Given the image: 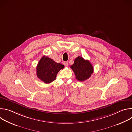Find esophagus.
<instances>
[{
    "mask_svg": "<svg viewBox=\"0 0 132 132\" xmlns=\"http://www.w3.org/2000/svg\"><path fill=\"white\" fill-rule=\"evenodd\" d=\"M63 64H64V65H65V67H67L68 66V63L67 62H64Z\"/></svg>",
    "mask_w": 132,
    "mask_h": 132,
    "instance_id": "esophagus-1",
    "label": "esophagus"
}]
</instances>
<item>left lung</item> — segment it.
Returning <instances> with one entry per match:
<instances>
[{"label":"left lung","mask_w":132,"mask_h":132,"mask_svg":"<svg viewBox=\"0 0 132 132\" xmlns=\"http://www.w3.org/2000/svg\"><path fill=\"white\" fill-rule=\"evenodd\" d=\"M70 68L73 71L76 78L80 81L88 79L93 72V68L90 62L80 56L76 58Z\"/></svg>","instance_id":"obj_1"}]
</instances>
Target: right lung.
Segmentation results:
<instances>
[{
    "label": "right lung",
    "instance_id": "obj_1",
    "mask_svg": "<svg viewBox=\"0 0 132 132\" xmlns=\"http://www.w3.org/2000/svg\"><path fill=\"white\" fill-rule=\"evenodd\" d=\"M64 66L54 62L47 56H43L36 67L37 76L45 84H50L56 79L59 71Z\"/></svg>",
    "mask_w": 132,
    "mask_h": 132
}]
</instances>
